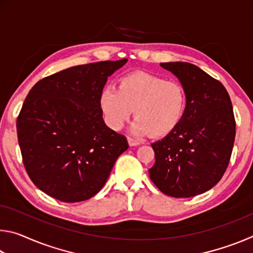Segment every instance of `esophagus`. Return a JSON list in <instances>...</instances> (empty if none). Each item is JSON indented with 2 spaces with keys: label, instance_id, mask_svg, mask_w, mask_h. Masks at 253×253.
I'll use <instances>...</instances> for the list:
<instances>
[{
  "label": "esophagus",
  "instance_id": "obj_1",
  "mask_svg": "<svg viewBox=\"0 0 253 253\" xmlns=\"http://www.w3.org/2000/svg\"><path fill=\"white\" fill-rule=\"evenodd\" d=\"M127 142L129 144V146H137V145L140 144L139 140L131 138V137H127Z\"/></svg>",
  "mask_w": 253,
  "mask_h": 253
}]
</instances>
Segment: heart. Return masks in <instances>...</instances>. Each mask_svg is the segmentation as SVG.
<instances>
[{"label": "heart", "mask_w": 253, "mask_h": 253, "mask_svg": "<svg viewBox=\"0 0 253 253\" xmlns=\"http://www.w3.org/2000/svg\"><path fill=\"white\" fill-rule=\"evenodd\" d=\"M99 108L106 125L121 130L132 111L137 117L131 131L163 137L178 126L186 108L181 84L147 72H134L119 80L118 89L106 85L99 95Z\"/></svg>", "instance_id": "b5f03b06"}]
</instances>
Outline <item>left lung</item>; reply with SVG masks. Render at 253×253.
<instances>
[{"instance_id":"left-lung-1","label":"left lung","mask_w":253,"mask_h":253,"mask_svg":"<svg viewBox=\"0 0 253 253\" xmlns=\"http://www.w3.org/2000/svg\"><path fill=\"white\" fill-rule=\"evenodd\" d=\"M161 67L177 77L186 95L181 123L152 144L153 183L173 198H191L209 191L223 176L232 153L235 121L224 85L188 62Z\"/></svg>"}]
</instances>
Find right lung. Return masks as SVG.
Listing matches in <instances>:
<instances>
[{
	"mask_svg": "<svg viewBox=\"0 0 253 253\" xmlns=\"http://www.w3.org/2000/svg\"><path fill=\"white\" fill-rule=\"evenodd\" d=\"M127 59L68 68L41 79L16 121L27 173L39 190L67 203L99 192L121 154L125 136L102 119L99 95Z\"/></svg>",
	"mask_w": 253,
	"mask_h": 253,
	"instance_id": "1",
	"label": "right lung"
}]
</instances>
